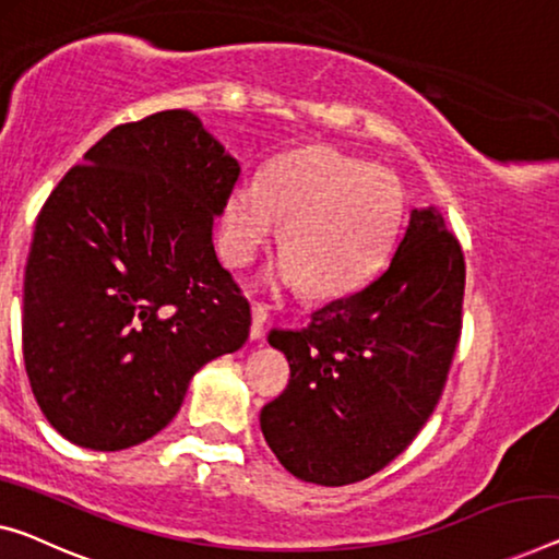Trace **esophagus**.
Masks as SVG:
<instances>
[{"label":"esophagus","instance_id":"obj_1","mask_svg":"<svg viewBox=\"0 0 559 559\" xmlns=\"http://www.w3.org/2000/svg\"><path fill=\"white\" fill-rule=\"evenodd\" d=\"M251 313H253V323H251V338H261L263 336V326H265V308L261 304H253L251 306Z\"/></svg>","mask_w":559,"mask_h":559}]
</instances>
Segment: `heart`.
Wrapping results in <instances>:
<instances>
[{
  "instance_id": "1",
  "label": "heart",
  "mask_w": 559,
  "mask_h": 559,
  "mask_svg": "<svg viewBox=\"0 0 559 559\" xmlns=\"http://www.w3.org/2000/svg\"><path fill=\"white\" fill-rule=\"evenodd\" d=\"M404 190L391 170L331 145L278 157L261 180H240L223 213L221 253L248 265L283 226L271 286L344 296L384 265L402 226Z\"/></svg>"
}]
</instances>
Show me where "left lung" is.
Wrapping results in <instances>:
<instances>
[{
	"label": "left lung",
	"instance_id": "1",
	"mask_svg": "<svg viewBox=\"0 0 559 559\" xmlns=\"http://www.w3.org/2000/svg\"><path fill=\"white\" fill-rule=\"evenodd\" d=\"M464 253L437 207H414L396 253L301 331L269 333L286 391L261 412L278 462L344 487L396 460L435 412L462 336Z\"/></svg>",
	"mask_w": 559,
	"mask_h": 559
}]
</instances>
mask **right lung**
<instances>
[{"instance_id": "obj_1", "label": "right lung", "mask_w": 559, "mask_h": 559, "mask_svg": "<svg viewBox=\"0 0 559 559\" xmlns=\"http://www.w3.org/2000/svg\"><path fill=\"white\" fill-rule=\"evenodd\" d=\"M238 175L193 112L165 110L112 128L45 200L22 352L41 414L72 444L155 437L200 366L246 344L251 306L213 248Z\"/></svg>"}]
</instances>
